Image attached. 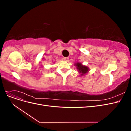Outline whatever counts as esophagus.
Returning a JSON list of instances; mask_svg holds the SVG:
<instances>
[{"mask_svg":"<svg viewBox=\"0 0 131 131\" xmlns=\"http://www.w3.org/2000/svg\"><path fill=\"white\" fill-rule=\"evenodd\" d=\"M64 61H69V57H64Z\"/></svg>","mask_w":131,"mask_h":131,"instance_id":"esophagus-1","label":"esophagus"}]
</instances>
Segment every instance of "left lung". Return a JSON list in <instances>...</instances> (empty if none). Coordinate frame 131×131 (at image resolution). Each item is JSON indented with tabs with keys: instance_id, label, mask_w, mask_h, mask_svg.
<instances>
[{
	"instance_id": "obj_1",
	"label": "left lung",
	"mask_w": 131,
	"mask_h": 131,
	"mask_svg": "<svg viewBox=\"0 0 131 131\" xmlns=\"http://www.w3.org/2000/svg\"><path fill=\"white\" fill-rule=\"evenodd\" d=\"M76 66L79 73H81V75H84V74H85L86 73L88 72V70H89L88 67H87L86 66H82L81 63H77L76 64Z\"/></svg>"
}]
</instances>
